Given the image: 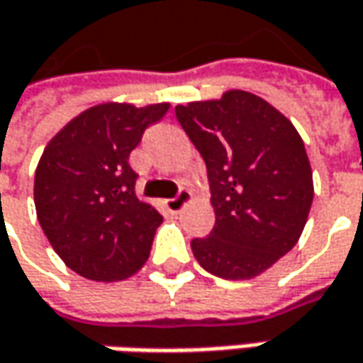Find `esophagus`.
Instances as JSON below:
<instances>
[{"label": "esophagus", "mask_w": 363, "mask_h": 363, "mask_svg": "<svg viewBox=\"0 0 363 363\" xmlns=\"http://www.w3.org/2000/svg\"><path fill=\"white\" fill-rule=\"evenodd\" d=\"M189 200H191V194H189L188 189H179L174 198L165 200V210H167V212H172V214H177V212H179V210H182Z\"/></svg>", "instance_id": "obj_1"}]
</instances>
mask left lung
<instances>
[{
  "label": "left lung",
  "mask_w": 363,
  "mask_h": 363,
  "mask_svg": "<svg viewBox=\"0 0 363 363\" xmlns=\"http://www.w3.org/2000/svg\"><path fill=\"white\" fill-rule=\"evenodd\" d=\"M208 169L216 222L191 240L203 269L252 279L297 244L313 202V174L293 123L257 94L175 106Z\"/></svg>",
  "instance_id": "8db88e82"
}]
</instances>
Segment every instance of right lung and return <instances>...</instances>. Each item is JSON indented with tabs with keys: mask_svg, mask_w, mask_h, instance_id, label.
Here are the masks:
<instances>
[{
	"mask_svg": "<svg viewBox=\"0 0 363 363\" xmlns=\"http://www.w3.org/2000/svg\"><path fill=\"white\" fill-rule=\"evenodd\" d=\"M169 105L92 106L42 153L34 179L38 220L58 257L84 279L121 281L149 258L161 214L135 194L129 155Z\"/></svg>",
	"mask_w": 363,
	"mask_h": 363,
	"instance_id": "add662e5",
	"label": "right lung"
}]
</instances>
